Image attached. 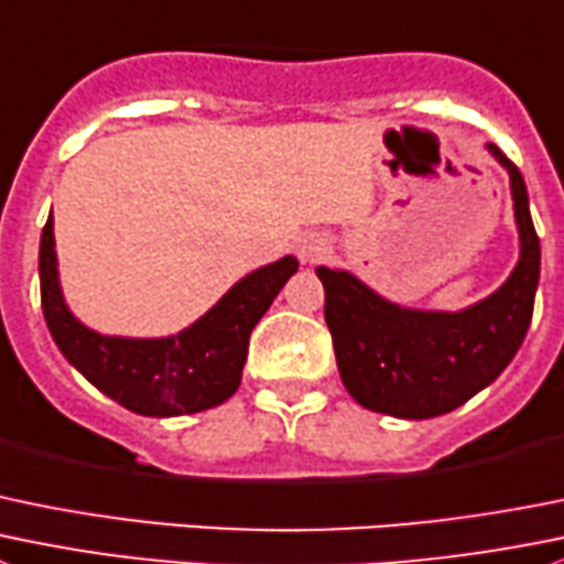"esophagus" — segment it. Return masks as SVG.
<instances>
[{"label": "esophagus", "instance_id": "1", "mask_svg": "<svg viewBox=\"0 0 564 564\" xmlns=\"http://www.w3.org/2000/svg\"><path fill=\"white\" fill-rule=\"evenodd\" d=\"M325 253H327V239L319 237V234H308V237H303L297 242V256L303 264H314V261H319Z\"/></svg>", "mask_w": 564, "mask_h": 564}]
</instances>
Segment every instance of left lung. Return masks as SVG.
Here are the masks:
<instances>
[{
  "label": "left lung",
  "instance_id": "obj_1",
  "mask_svg": "<svg viewBox=\"0 0 564 564\" xmlns=\"http://www.w3.org/2000/svg\"><path fill=\"white\" fill-rule=\"evenodd\" d=\"M510 173L521 256L490 297L463 311L402 308L347 270L316 267L325 322L349 397L375 413L433 419L488 388L516 358L529 330L540 281V239L521 171L488 143Z\"/></svg>",
  "mask_w": 564,
  "mask_h": 564
}]
</instances>
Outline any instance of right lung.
<instances>
[{
    "instance_id": "add662e5",
    "label": "right lung",
    "mask_w": 564,
    "mask_h": 564,
    "mask_svg": "<svg viewBox=\"0 0 564 564\" xmlns=\"http://www.w3.org/2000/svg\"><path fill=\"white\" fill-rule=\"evenodd\" d=\"M41 303L59 352L87 382L140 415H184L217 408L242 382L253 327L297 272V259L283 256L234 283L198 322L165 338L101 336L82 325L59 289L54 223L41 234Z\"/></svg>"
}]
</instances>
